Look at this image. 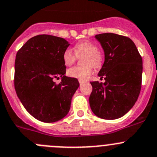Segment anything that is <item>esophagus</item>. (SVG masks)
<instances>
[{
    "mask_svg": "<svg viewBox=\"0 0 157 157\" xmlns=\"http://www.w3.org/2000/svg\"><path fill=\"white\" fill-rule=\"evenodd\" d=\"M79 83H80V85L83 84V83H85V80H79Z\"/></svg>",
    "mask_w": 157,
    "mask_h": 157,
    "instance_id": "34e87169",
    "label": "esophagus"
}]
</instances>
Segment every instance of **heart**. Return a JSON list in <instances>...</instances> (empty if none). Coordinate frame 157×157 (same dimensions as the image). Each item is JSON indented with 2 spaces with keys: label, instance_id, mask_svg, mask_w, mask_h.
Listing matches in <instances>:
<instances>
[{
  "label": "heart",
  "instance_id": "1",
  "mask_svg": "<svg viewBox=\"0 0 157 157\" xmlns=\"http://www.w3.org/2000/svg\"><path fill=\"white\" fill-rule=\"evenodd\" d=\"M86 55L84 58L86 67H74L70 68L67 74L72 78L86 80L93 74V66L97 67L102 61L101 55L99 53L98 47L90 41H83L74 47V51L67 48L63 54V63L66 66H71L75 62L77 56Z\"/></svg>",
  "mask_w": 157,
  "mask_h": 157
}]
</instances>
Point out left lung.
<instances>
[{
    "mask_svg": "<svg viewBox=\"0 0 157 157\" xmlns=\"http://www.w3.org/2000/svg\"><path fill=\"white\" fill-rule=\"evenodd\" d=\"M104 51V63L99 71L104 83L90 82L91 110L105 120L125 115L137 100L141 89L143 60L133 40L113 33L97 34Z\"/></svg>",
    "mask_w": 157,
    "mask_h": 157,
    "instance_id": "obj_1",
    "label": "left lung"
}]
</instances>
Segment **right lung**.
Wrapping results in <instances>:
<instances>
[{
	"mask_svg": "<svg viewBox=\"0 0 157 157\" xmlns=\"http://www.w3.org/2000/svg\"><path fill=\"white\" fill-rule=\"evenodd\" d=\"M70 46L65 39L37 35L27 40L16 55L14 87L20 101L38 121L54 123L63 119L80 86L77 78L65 76L63 54ZM60 75L56 85L53 79Z\"/></svg>",
	"mask_w": 157,
	"mask_h": 157,
	"instance_id": "right-lung-1",
	"label": "right lung"
}]
</instances>
